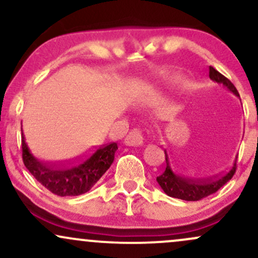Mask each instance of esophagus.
<instances>
[{
	"mask_svg": "<svg viewBox=\"0 0 258 258\" xmlns=\"http://www.w3.org/2000/svg\"><path fill=\"white\" fill-rule=\"evenodd\" d=\"M143 142H144L143 135H142V132L137 128L132 130V131L130 132L125 138V143L127 144V146H131V147L142 146V144H143Z\"/></svg>",
	"mask_w": 258,
	"mask_h": 258,
	"instance_id": "obj_1",
	"label": "esophagus"
}]
</instances>
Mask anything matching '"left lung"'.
Here are the masks:
<instances>
[{
  "label": "left lung",
  "instance_id": "8db88e82",
  "mask_svg": "<svg viewBox=\"0 0 258 258\" xmlns=\"http://www.w3.org/2000/svg\"><path fill=\"white\" fill-rule=\"evenodd\" d=\"M209 76L212 81L223 85L228 91H230L233 94H235L236 97L240 98L235 86H234L227 78H224L221 73H218L215 68L210 67ZM165 155H166V170H165V172L162 173L161 176L156 177V180H158L159 185L161 186L162 190H164L168 197L185 201H198L203 199V198L209 197V195L216 193V191L220 188H222L227 182H229V180L232 179V177L234 176V173H235L236 158H238V156H236L235 161H234L233 166L229 168V171H227L226 173L217 177V178L207 180H195L190 178H185V177L174 173L172 168H171L170 160H168L166 150H165Z\"/></svg>",
  "mask_w": 258,
  "mask_h": 258
}]
</instances>
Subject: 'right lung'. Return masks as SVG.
Returning <instances> with one entry per match:
<instances>
[{"mask_svg": "<svg viewBox=\"0 0 258 258\" xmlns=\"http://www.w3.org/2000/svg\"><path fill=\"white\" fill-rule=\"evenodd\" d=\"M23 161L29 172L59 197H76L87 193L111 166L117 150L116 143L106 144L91 155L72 165H48L35 158L25 142L22 128Z\"/></svg>", "mask_w": 258, "mask_h": 258, "instance_id": "add662e5", "label": "right lung"}]
</instances>
